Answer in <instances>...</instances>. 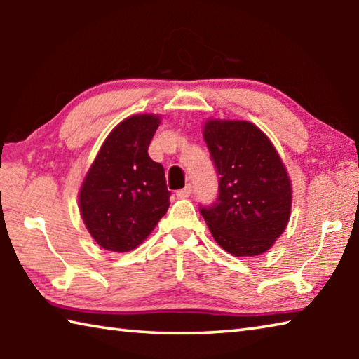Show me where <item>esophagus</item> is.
<instances>
[{
	"label": "esophagus",
	"instance_id": "1",
	"mask_svg": "<svg viewBox=\"0 0 359 359\" xmlns=\"http://www.w3.org/2000/svg\"><path fill=\"white\" fill-rule=\"evenodd\" d=\"M191 194V185H187L182 190H177V198H188Z\"/></svg>",
	"mask_w": 359,
	"mask_h": 359
}]
</instances>
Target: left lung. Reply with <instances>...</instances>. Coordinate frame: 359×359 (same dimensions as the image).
Returning <instances> with one entry per match:
<instances>
[{"label": "left lung", "mask_w": 359, "mask_h": 359, "mask_svg": "<svg viewBox=\"0 0 359 359\" xmlns=\"http://www.w3.org/2000/svg\"><path fill=\"white\" fill-rule=\"evenodd\" d=\"M204 141L220 177L215 201L199 205L212 236L234 257L264 253L290 220L291 185L280 156L248 121L209 120Z\"/></svg>", "instance_id": "obj_1"}]
</instances>
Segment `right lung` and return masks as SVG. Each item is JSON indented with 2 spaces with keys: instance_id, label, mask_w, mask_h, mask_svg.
<instances>
[{
  "instance_id": "right-lung-1",
  "label": "right lung",
  "mask_w": 359,
  "mask_h": 359,
  "mask_svg": "<svg viewBox=\"0 0 359 359\" xmlns=\"http://www.w3.org/2000/svg\"><path fill=\"white\" fill-rule=\"evenodd\" d=\"M158 125L160 118L149 114L121 121L83 180L79 196L83 223L106 250L136 248L168 212L165 168L147 151Z\"/></svg>"
}]
</instances>
